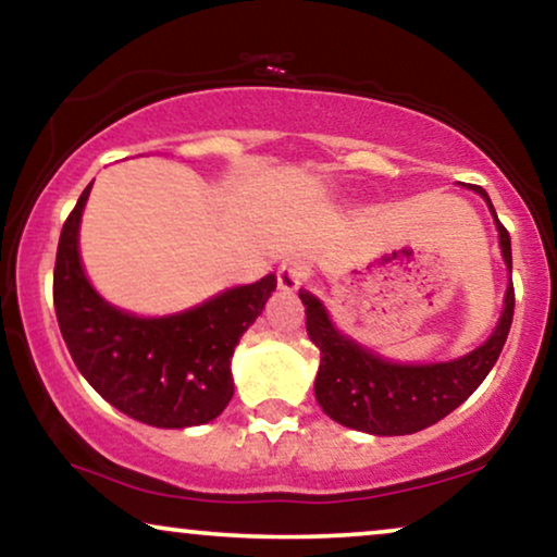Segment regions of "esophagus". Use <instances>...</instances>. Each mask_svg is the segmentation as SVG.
<instances>
[{"instance_id":"34e87169","label":"esophagus","mask_w":557,"mask_h":557,"mask_svg":"<svg viewBox=\"0 0 557 557\" xmlns=\"http://www.w3.org/2000/svg\"><path fill=\"white\" fill-rule=\"evenodd\" d=\"M307 276V265L296 258H288L278 265V288L281 292H296L301 281Z\"/></svg>"}]
</instances>
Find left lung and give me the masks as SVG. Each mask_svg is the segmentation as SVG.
<instances>
[{
    "label": "left lung",
    "mask_w": 557,
    "mask_h": 557,
    "mask_svg": "<svg viewBox=\"0 0 557 557\" xmlns=\"http://www.w3.org/2000/svg\"><path fill=\"white\" fill-rule=\"evenodd\" d=\"M486 201L494 216L504 265L509 271L502 317L479 348L440 363H399L373 352L332 322L327 307L307 288H299L307 307V335L320 350V371L314 379V396L330 420L368 435L394 437L411 435L443 420L458 409L491 368L499 360L515 317V286H511V240L496 216L488 194L471 186Z\"/></svg>",
    "instance_id": "8db88e82"
}]
</instances>
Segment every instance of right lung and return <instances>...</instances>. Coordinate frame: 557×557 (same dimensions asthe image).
Listing matches in <instances>:
<instances>
[{"label":"right lung","instance_id":"1","mask_svg":"<svg viewBox=\"0 0 557 557\" xmlns=\"http://www.w3.org/2000/svg\"><path fill=\"white\" fill-rule=\"evenodd\" d=\"M91 184L61 230L53 271L55 317L71 358L94 392L137 422L184 430L216 420L235 394L233 352L276 292V273L176 314L114 307L91 286L78 252Z\"/></svg>","mask_w":557,"mask_h":557}]
</instances>
